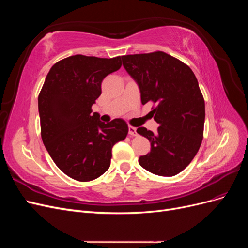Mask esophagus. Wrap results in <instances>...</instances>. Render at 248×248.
I'll return each mask as SVG.
<instances>
[{
    "instance_id": "34e87169",
    "label": "esophagus",
    "mask_w": 248,
    "mask_h": 248,
    "mask_svg": "<svg viewBox=\"0 0 248 248\" xmlns=\"http://www.w3.org/2000/svg\"><path fill=\"white\" fill-rule=\"evenodd\" d=\"M128 133L129 136L131 137H136L137 136V128L136 127H132V126H128Z\"/></svg>"
}]
</instances>
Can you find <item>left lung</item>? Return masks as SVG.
I'll use <instances>...</instances> for the list:
<instances>
[{
	"label": "left lung",
	"instance_id": "8db88e82",
	"mask_svg": "<svg viewBox=\"0 0 248 248\" xmlns=\"http://www.w3.org/2000/svg\"><path fill=\"white\" fill-rule=\"evenodd\" d=\"M121 58L140 88L141 103H155L150 112L159 124L156 133L137 129L151 142L139 163L152 174L175 176L191 162L202 140L205 101L198 79L188 66L163 51Z\"/></svg>",
	"mask_w": 248,
	"mask_h": 248
}]
</instances>
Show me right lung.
<instances>
[{"mask_svg": "<svg viewBox=\"0 0 248 248\" xmlns=\"http://www.w3.org/2000/svg\"><path fill=\"white\" fill-rule=\"evenodd\" d=\"M121 66V57L71 56L51 67L40 91L43 144L57 167L78 181L104 174L110 166L112 147L128 133L124 120L104 124L97 112L91 114L103 78Z\"/></svg>", "mask_w": 248, "mask_h": 248, "instance_id": "obj_1", "label": "right lung"}]
</instances>
